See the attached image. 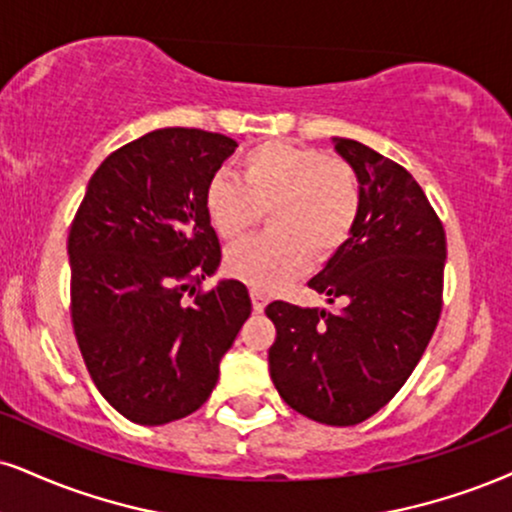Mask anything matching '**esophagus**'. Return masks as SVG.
<instances>
[{"label":"esophagus","instance_id":"esophagus-1","mask_svg":"<svg viewBox=\"0 0 512 512\" xmlns=\"http://www.w3.org/2000/svg\"><path fill=\"white\" fill-rule=\"evenodd\" d=\"M250 298H252V310L255 312H262L264 307H267V295H264L262 291H257V288H252Z\"/></svg>","mask_w":512,"mask_h":512}]
</instances>
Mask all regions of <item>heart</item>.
Masks as SVG:
<instances>
[{"instance_id":"heart-1","label":"heart","mask_w":512,"mask_h":512,"mask_svg":"<svg viewBox=\"0 0 512 512\" xmlns=\"http://www.w3.org/2000/svg\"><path fill=\"white\" fill-rule=\"evenodd\" d=\"M269 212L272 233L226 255V272L257 291H276L346 248L362 212V183L341 157L315 147L262 143L238 159V178L217 174L205 214L221 240H240Z\"/></svg>"}]
</instances>
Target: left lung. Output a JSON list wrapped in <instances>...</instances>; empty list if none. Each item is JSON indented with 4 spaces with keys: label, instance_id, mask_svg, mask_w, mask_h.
I'll return each instance as SVG.
<instances>
[{
    "label": "left lung",
    "instance_id": "1",
    "mask_svg": "<svg viewBox=\"0 0 512 512\" xmlns=\"http://www.w3.org/2000/svg\"><path fill=\"white\" fill-rule=\"evenodd\" d=\"M338 155L362 183L353 238L307 286L341 310L267 305L276 326L269 374L310 420L350 427L384 408L432 341L443 307L446 231L420 183L393 159L348 138Z\"/></svg>",
    "mask_w": 512,
    "mask_h": 512
}]
</instances>
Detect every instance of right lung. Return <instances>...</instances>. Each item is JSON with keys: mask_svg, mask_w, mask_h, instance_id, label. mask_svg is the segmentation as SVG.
Wrapping results in <instances>:
<instances>
[{"mask_svg": "<svg viewBox=\"0 0 512 512\" xmlns=\"http://www.w3.org/2000/svg\"><path fill=\"white\" fill-rule=\"evenodd\" d=\"M236 140L159 128L95 171L69 231L71 322L97 391L126 420L157 427L200 408L250 317L236 279L200 291L221 248L205 188ZM196 298L185 303V293Z\"/></svg>", "mask_w": 512, "mask_h": 512, "instance_id": "add662e5", "label": "right lung"}]
</instances>
